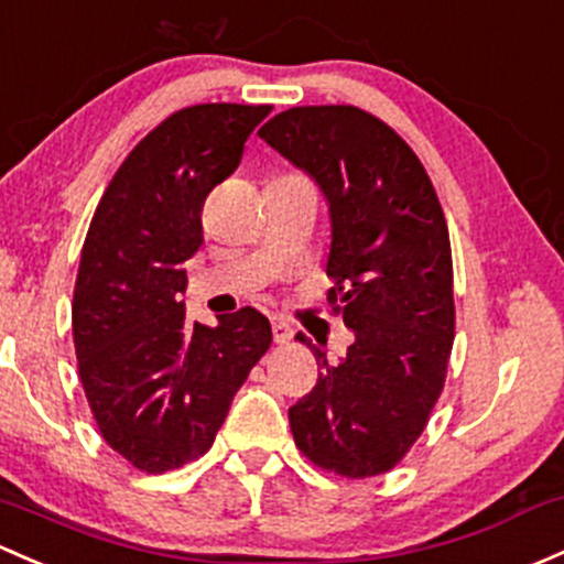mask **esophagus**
Here are the masks:
<instances>
[{
	"mask_svg": "<svg viewBox=\"0 0 564 564\" xmlns=\"http://www.w3.org/2000/svg\"><path fill=\"white\" fill-rule=\"evenodd\" d=\"M272 337H275V343H289L294 337V327L289 322H283V318H272Z\"/></svg>",
	"mask_w": 564,
	"mask_h": 564,
	"instance_id": "obj_1",
	"label": "esophagus"
}]
</instances>
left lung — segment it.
Returning a JSON list of instances; mask_svg holds the SVG:
<instances>
[{"label":"left lung","mask_w":564,"mask_h":564,"mask_svg":"<svg viewBox=\"0 0 564 564\" xmlns=\"http://www.w3.org/2000/svg\"><path fill=\"white\" fill-rule=\"evenodd\" d=\"M259 138L327 197V302L354 329L337 365L316 348V387L289 408L294 443L322 470L381 476L411 452L446 383L454 346L446 216L411 145L354 105L283 110ZM297 340L311 346L302 332Z\"/></svg>","instance_id":"1"}]
</instances>
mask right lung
Masks as SVG:
<instances>
[{"label":"right lung","instance_id":"right-lung-1","mask_svg":"<svg viewBox=\"0 0 564 564\" xmlns=\"http://www.w3.org/2000/svg\"><path fill=\"white\" fill-rule=\"evenodd\" d=\"M270 105H194L132 148L80 251L73 337L105 443L142 473L199 459L272 343L253 307L186 322V264L203 246L207 194L235 173Z\"/></svg>","mask_w":564,"mask_h":564}]
</instances>
